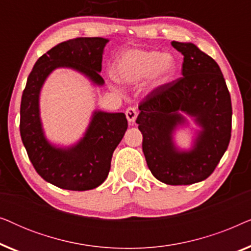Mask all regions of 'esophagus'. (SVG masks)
Listing matches in <instances>:
<instances>
[{
	"label": "esophagus",
	"mask_w": 251,
	"mask_h": 251,
	"mask_svg": "<svg viewBox=\"0 0 251 251\" xmlns=\"http://www.w3.org/2000/svg\"><path fill=\"white\" fill-rule=\"evenodd\" d=\"M126 119H128V121L130 123H133L137 118V115H138V112H137V109L135 107H129L126 108Z\"/></svg>",
	"instance_id": "esophagus-1"
}]
</instances>
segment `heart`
<instances>
[{
  "instance_id": "b5f03b06",
  "label": "heart",
  "mask_w": 251,
  "mask_h": 251,
  "mask_svg": "<svg viewBox=\"0 0 251 251\" xmlns=\"http://www.w3.org/2000/svg\"><path fill=\"white\" fill-rule=\"evenodd\" d=\"M177 72V60L171 53L133 49L123 52L114 64V75L125 83H138L150 77L154 87L164 84Z\"/></svg>"
}]
</instances>
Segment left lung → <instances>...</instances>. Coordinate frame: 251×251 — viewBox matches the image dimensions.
<instances>
[{
    "mask_svg": "<svg viewBox=\"0 0 251 251\" xmlns=\"http://www.w3.org/2000/svg\"><path fill=\"white\" fill-rule=\"evenodd\" d=\"M184 56L183 77L160 85L139 105L136 120L143 152L153 176L167 185L204 180L217 167L231 139L232 104L218 64L193 43L171 42ZM193 117L201 126L192 149L179 150L173 132Z\"/></svg>",
    "mask_w": 251,
    "mask_h": 251,
    "instance_id": "8db88e82",
    "label": "left lung"
}]
</instances>
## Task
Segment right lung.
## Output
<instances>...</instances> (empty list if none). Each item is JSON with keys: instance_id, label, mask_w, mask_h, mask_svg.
Here are the masks:
<instances>
[{"instance_id": "right-lung-1", "label": "right lung", "mask_w": 251, "mask_h": 251, "mask_svg": "<svg viewBox=\"0 0 251 251\" xmlns=\"http://www.w3.org/2000/svg\"><path fill=\"white\" fill-rule=\"evenodd\" d=\"M102 37H77L61 42L34 65L20 104V136L36 173L48 183L70 191H88L104 183L112 155L128 128L125 113L95 111L84 136L70 147H58L44 135L40 118V92L51 72L66 67L104 85L100 76Z\"/></svg>"}]
</instances>
